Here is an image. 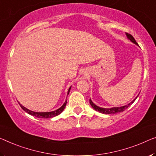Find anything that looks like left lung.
Segmentation results:
<instances>
[{"mask_svg":"<svg viewBox=\"0 0 156 156\" xmlns=\"http://www.w3.org/2000/svg\"><path fill=\"white\" fill-rule=\"evenodd\" d=\"M126 34V36L127 37V38L129 39V40L131 41L132 43L136 44V45H138V43H136L135 39L134 38V37L132 36L131 34H129L128 33H125ZM138 97V96H137ZM137 97H136L135 99H134L133 101L132 102H130L129 104H127V105H125V106H120V107H113V108H101L99 107V106L95 105V104L93 103L91 99H90V105L92 106V107L94 109L95 111H98V112L101 113H105V114H111V113H120V112H122V111H124L125 109H127V108L129 107V106L131 105V104L133 103V102L136 100V99L137 98Z\"/></svg>","mask_w":156,"mask_h":156,"instance_id":"1","label":"left lung"}]
</instances>
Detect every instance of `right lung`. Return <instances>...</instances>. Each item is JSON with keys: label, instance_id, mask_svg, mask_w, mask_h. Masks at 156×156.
I'll use <instances>...</instances> for the list:
<instances>
[{"label": "right lung", "instance_id": "obj_1", "mask_svg": "<svg viewBox=\"0 0 156 156\" xmlns=\"http://www.w3.org/2000/svg\"><path fill=\"white\" fill-rule=\"evenodd\" d=\"M71 87H69V89L68 94H69V92H70ZM66 101H67V100H66V101L64 102L63 105H62L59 108H58L57 110H55L54 111H51V112H34V111H30L28 108H25L24 106H23L22 104H20V103H19V104H20V106L22 107L23 110H24V111H26L27 113H28L30 115H34V116H35V117L40 118H50L55 117V116L59 115L60 113H61L62 111H64V109L65 108V106H66Z\"/></svg>", "mask_w": 156, "mask_h": 156}]
</instances>
